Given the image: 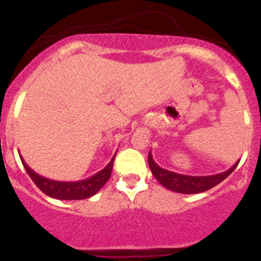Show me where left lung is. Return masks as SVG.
Listing matches in <instances>:
<instances>
[{"mask_svg": "<svg viewBox=\"0 0 261 261\" xmlns=\"http://www.w3.org/2000/svg\"><path fill=\"white\" fill-rule=\"evenodd\" d=\"M149 167L151 169L152 175L156 178V180L165 187L167 189H170L173 192L183 194H194V193H201V192L208 191V189L213 188L221 183L223 179L228 177L231 173L235 170L238 167L239 162H236L232 167L226 172L220 173V174H213V175H202V177H194V175H184L179 174V173L170 172V170L163 169L162 167L154 162L151 156V152H149Z\"/></svg>", "mask_w": 261, "mask_h": 261, "instance_id": "8db88e82", "label": "left lung"}]
</instances>
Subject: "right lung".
I'll return each instance as SVG.
<instances>
[{
	"label": "right lung",
	"mask_w": 261,
	"mask_h": 261,
	"mask_svg": "<svg viewBox=\"0 0 261 261\" xmlns=\"http://www.w3.org/2000/svg\"><path fill=\"white\" fill-rule=\"evenodd\" d=\"M116 156V154H115ZM115 156L112 158L111 162L97 174L92 175V177L87 178L83 180L77 181H58L44 178L39 175L38 173L34 172L29 165L26 164L25 160L21 158L23 168L30 175L34 183L36 184L41 192L46 194V196L51 197V198L57 199H64V201H74V199H86L89 197L94 196L102 187L106 184V181L110 179L112 172V167H114Z\"/></svg>",
	"instance_id": "1"
}]
</instances>
